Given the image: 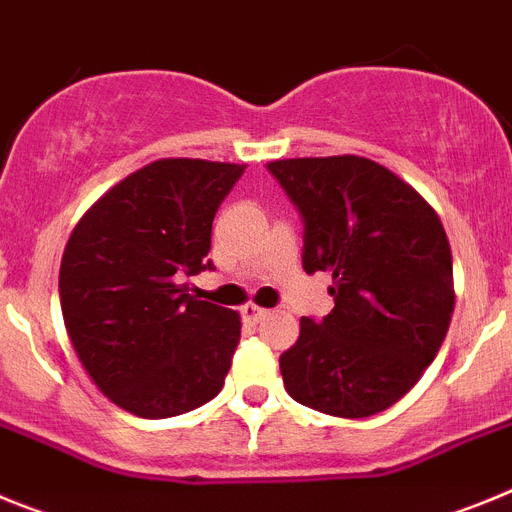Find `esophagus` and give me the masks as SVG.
Instances as JSON below:
<instances>
[{
    "instance_id": "esophagus-1",
    "label": "esophagus",
    "mask_w": 512,
    "mask_h": 512,
    "mask_svg": "<svg viewBox=\"0 0 512 512\" xmlns=\"http://www.w3.org/2000/svg\"><path fill=\"white\" fill-rule=\"evenodd\" d=\"M241 315H243V323L256 325V323H261V318L266 315V310L259 305H253V302H248V305L241 307Z\"/></svg>"
}]
</instances>
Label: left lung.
Returning <instances> with one entry per match:
<instances>
[{
    "label": "left lung",
    "mask_w": 512,
    "mask_h": 512,
    "mask_svg": "<svg viewBox=\"0 0 512 512\" xmlns=\"http://www.w3.org/2000/svg\"><path fill=\"white\" fill-rule=\"evenodd\" d=\"M305 220L302 266L330 271L336 307L279 356L292 400L369 418L408 395L436 359L454 312L441 217L400 176L364 156L271 161Z\"/></svg>",
    "instance_id": "1"
}]
</instances>
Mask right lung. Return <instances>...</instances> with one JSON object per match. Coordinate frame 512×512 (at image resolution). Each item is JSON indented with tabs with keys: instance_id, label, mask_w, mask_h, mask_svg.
<instances>
[{
	"instance_id": "obj_1",
	"label": "right lung",
	"mask_w": 512,
	"mask_h": 512,
	"mask_svg": "<svg viewBox=\"0 0 512 512\" xmlns=\"http://www.w3.org/2000/svg\"><path fill=\"white\" fill-rule=\"evenodd\" d=\"M243 169L158 158L102 194L66 243L58 292L76 356L138 418H174L223 390L241 315L179 279L212 266V217Z\"/></svg>"
}]
</instances>
